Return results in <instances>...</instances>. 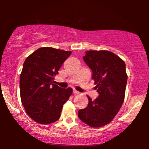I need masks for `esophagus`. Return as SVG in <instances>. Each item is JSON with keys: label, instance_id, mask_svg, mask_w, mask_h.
Segmentation results:
<instances>
[{"label": "esophagus", "instance_id": "1", "mask_svg": "<svg viewBox=\"0 0 149 149\" xmlns=\"http://www.w3.org/2000/svg\"><path fill=\"white\" fill-rule=\"evenodd\" d=\"M73 94H75V95H78V94H80V92H78V91H77V90H73Z\"/></svg>", "mask_w": 149, "mask_h": 149}]
</instances>
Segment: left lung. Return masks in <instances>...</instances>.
I'll return each mask as SVG.
<instances>
[{
  "mask_svg": "<svg viewBox=\"0 0 149 149\" xmlns=\"http://www.w3.org/2000/svg\"><path fill=\"white\" fill-rule=\"evenodd\" d=\"M83 60L92 71L99 97L92 101L88 96V107L78 111V117L92 127L111 122L124 102L127 76L125 63L108 50H89Z\"/></svg>",
  "mask_w": 149,
  "mask_h": 149,
  "instance_id": "8db88e82",
  "label": "left lung"
}]
</instances>
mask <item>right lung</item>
I'll use <instances>...</instances> for the list:
<instances>
[{
    "mask_svg": "<svg viewBox=\"0 0 149 149\" xmlns=\"http://www.w3.org/2000/svg\"><path fill=\"white\" fill-rule=\"evenodd\" d=\"M71 54V51L40 47L24 63L19 79L21 101L26 113L38 123L57 121L72 94L71 88L63 89L54 84V76Z\"/></svg>",
    "mask_w": 149,
    "mask_h": 149,
    "instance_id": "right-lung-1",
    "label": "right lung"
}]
</instances>
